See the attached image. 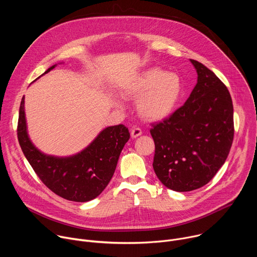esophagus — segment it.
<instances>
[{"instance_id": "obj_1", "label": "esophagus", "mask_w": 257, "mask_h": 257, "mask_svg": "<svg viewBox=\"0 0 257 257\" xmlns=\"http://www.w3.org/2000/svg\"><path fill=\"white\" fill-rule=\"evenodd\" d=\"M142 134V131L140 128L138 127H133L131 130V138H137L138 136H140Z\"/></svg>"}]
</instances>
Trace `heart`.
<instances>
[{
	"mask_svg": "<svg viewBox=\"0 0 257 257\" xmlns=\"http://www.w3.org/2000/svg\"><path fill=\"white\" fill-rule=\"evenodd\" d=\"M126 98L137 99V112L148 122H159L169 118L178 106L183 93L181 77L162 68L144 70L121 87Z\"/></svg>",
	"mask_w": 257,
	"mask_h": 257,
	"instance_id": "b5f03b06",
	"label": "heart"
}]
</instances>
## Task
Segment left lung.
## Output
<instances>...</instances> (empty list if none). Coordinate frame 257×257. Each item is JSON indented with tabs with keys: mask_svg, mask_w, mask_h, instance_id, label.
<instances>
[{
	"mask_svg": "<svg viewBox=\"0 0 257 257\" xmlns=\"http://www.w3.org/2000/svg\"><path fill=\"white\" fill-rule=\"evenodd\" d=\"M190 62L197 73L190 96L151 129L156 144L155 173L166 187L178 192L207 184L225 164L234 138L228 88L203 64Z\"/></svg>",
	"mask_w": 257,
	"mask_h": 257,
	"instance_id": "8db88e82",
	"label": "left lung"
}]
</instances>
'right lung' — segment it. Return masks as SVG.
<instances>
[{"mask_svg":"<svg viewBox=\"0 0 257 257\" xmlns=\"http://www.w3.org/2000/svg\"><path fill=\"white\" fill-rule=\"evenodd\" d=\"M57 66L50 67L44 74ZM40 78V77H39ZM17 135L28 163L44 184L57 195L76 202L97 197L111 181L124 145L130 138L124 125L101 130L84 150L69 157H56L41 152L27 131L24 96L20 108Z\"/></svg>","mask_w":257,"mask_h":257,"instance_id":"right-lung-1","label":"right lung"}]
</instances>
